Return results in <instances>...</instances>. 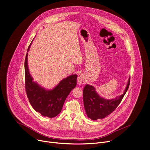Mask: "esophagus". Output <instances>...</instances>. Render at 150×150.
Here are the masks:
<instances>
[{"label":"esophagus","mask_w":150,"mask_h":150,"mask_svg":"<svg viewBox=\"0 0 150 150\" xmlns=\"http://www.w3.org/2000/svg\"><path fill=\"white\" fill-rule=\"evenodd\" d=\"M78 83L79 85H82L85 83V78L84 75H80L78 77Z\"/></svg>","instance_id":"esophagus-1"}]
</instances>
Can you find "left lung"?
Instances as JSON below:
<instances>
[{
  "mask_svg": "<svg viewBox=\"0 0 150 150\" xmlns=\"http://www.w3.org/2000/svg\"><path fill=\"white\" fill-rule=\"evenodd\" d=\"M129 77L123 93L115 98L106 99L101 97L96 88L89 84L85 85L83 90V101L85 112L93 120L103 119L113 112L121 102L129 86Z\"/></svg>",
  "mask_w": 150,
  "mask_h": 150,
  "instance_id": "1",
  "label": "left lung"
}]
</instances>
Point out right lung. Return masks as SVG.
<instances>
[{
	"label": "right lung",
	"mask_w": 150,
	"mask_h": 150,
	"mask_svg": "<svg viewBox=\"0 0 150 150\" xmlns=\"http://www.w3.org/2000/svg\"><path fill=\"white\" fill-rule=\"evenodd\" d=\"M34 40V39H33ZM31 41L27 52L32 45ZM25 85L26 93L33 108L42 116L50 118L59 114L70 92L76 87L77 75L62 79L53 89L48 90L33 81L28 65V53L25 60Z\"/></svg>",
	"instance_id": "1"
}]
</instances>
